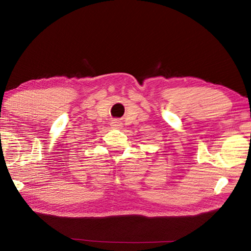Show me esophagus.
<instances>
[{
	"mask_svg": "<svg viewBox=\"0 0 251 251\" xmlns=\"http://www.w3.org/2000/svg\"><path fill=\"white\" fill-rule=\"evenodd\" d=\"M121 124H122V123H120V122H113V126L118 127V128H120V127L122 126Z\"/></svg>",
	"mask_w": 251,
	"mask_h": 251,
	"instance_id": "1",
	"label": "esophagus"
}]
</instances>
